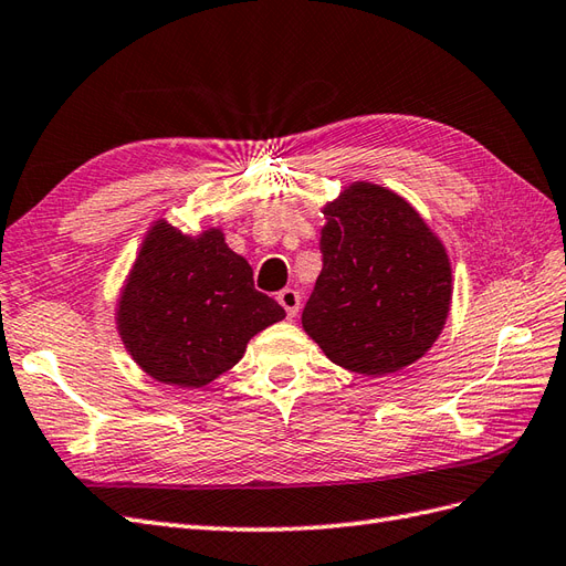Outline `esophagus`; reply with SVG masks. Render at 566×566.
Returning <instances> with one entry per match:
<instances>
[{
	"label": "esophagus",
	"instance_id": "esophagus-1",
	"mask_svg": "<svg viewBox=\"0 0 566 566\" xmlns=\"http://www.w3.org/2000/svg\"><path fill=\"white\" fill-rule=\"evenodd\" d=\"M277 301H280V306L286 311V317H294L298 313L301 296L296 289H282V292L277 294Z\"/></svg>",
	"mask_w": 566,
	"mask_h": 566
}]
</instances>
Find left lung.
Returning <instances> with one entry per match:
<instances>
[{
    "label": "left lung",
    "instance_id": "1",
    "mask_svg": "<svg viewBox=\"0 0 566 566\" xmlns=\"http://www.w3.org/2000/svg\"><path fill=\"white\" fill-rule=\"evenodd\" d=\"M323 212V272L303 329L346 370L397 373L430 349L447 321L444 245L407 200L378 184L349 186Z\"/></svg>",
    "mask_w": 566,
    "mask_h": 566
}]
</instances>
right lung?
I'll use <instances>...</instances> for the list:
<instances>
[{
	"instance_id": "1",
	"label": "right lung",
	"mask_w": 566,
	"mask_h": 566,
	"mask_svg": "<svg viewBox=\"0 0 566 566\" xmlns=\"http://www.w3.org/2000/svg\"><path fill=\"white\" fill-rule=\"evenodd\" d=\"M284 317L220 229L181 234L159 220L119 298V335L150 378L202 387L239 364L245 344Z\"/></svg>"
}]
</instances>
